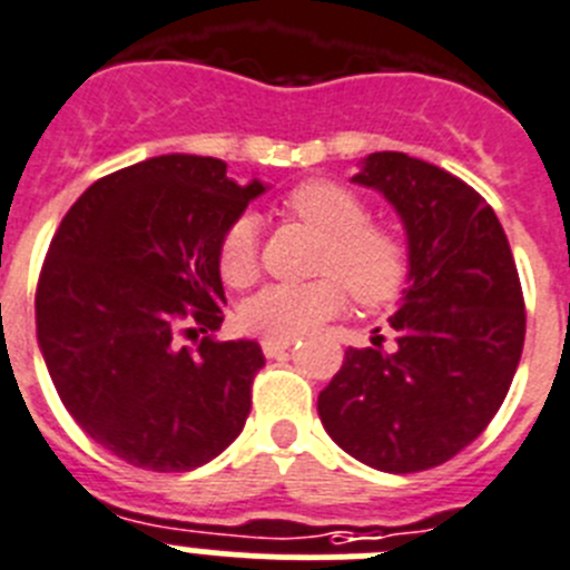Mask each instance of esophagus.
Here are the masks:
<instances>
[{
    "mask_svg": "<svg viewBox=\"0 0 570 570\" xmlns=\"http://www.w3.org/2000/svg\"><path fill=\"white\" fill-rule=\"evenodd\" d=\"M289 346L292 341H284V337H264V341H261V348H264L266 357H281Z\"/></svg>",
    "mask_w": 570,
    "mask_h": 570,
    "instance_id": "esophagus-1",
    "label": "esophagus"
}]
</instances>
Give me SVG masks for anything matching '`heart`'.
Listing matches in <instances>:
<instances>
[{"mask_svg": "<svg viewBox=\"0 0 570 570\" xmlns=\"http://www.w3.org/2000/svg\"><path fill=\"white\" fill-rule=\"evenodd\" d=\"M284 209L323 235L317 269L337 275L357 301L381 304L400 289L409 269L406 247L389 227L368 224L366 204L352 189L315 178L297 184L284 198ZM218 264L229 284H247L253 278L258 266V222L253 215H240L229 224L222 238ZM341 306L343 289L332 278L301 286L273 284L255 292L240 306V323L264 337L292 341L315 330Z\"/></svg>", "mask_w": 570, "mask_h": 570, "instance_id": "heart-1", "label": "heart"}]
</instances>
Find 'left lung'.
I'll return each mask as SVG.
<instances>
[{"label": "left lung", "instance_id": "1", "mask_svg": "<svg viewBox=\"0 0 570 570\" xmlns=\"http://www.w3.org/2000/svg\"><path fill=\"white\" fill-rule=\"evenodd\" d=\"M352 184L381 193L406 233V289L372 346L346 348L317 394L332 440L389 474L434 469L483 434L509 394L525 304L509 238L476 189L406 153H372Z\"/></svg>", "mask_w": 570, "mask_h": 570}]
</instances>
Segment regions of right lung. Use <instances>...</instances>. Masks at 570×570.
Wrapping results in <instances>:
<instances>
[{"instance_id": "add662e5", "label": "right lung", "mask_w": 570, "mask_h": 570, "mask_svg": "<svg viewBox=\"0 0 570 570\" xmlns=\"http://www.w3.org/2000/svg\"><path fill=\"white\" fill-rule=\"evenodd\" d=\"M269 184L222 158L170 153L99 178L61 218L36 289V335L70 417L116 458L189 471L247 423L264 366L222 330V238Z\"/></svg>"}]
</instances>
